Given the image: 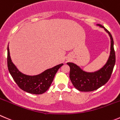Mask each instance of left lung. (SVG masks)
Wrapping results in <instances>:
<instances>
[{"label":"left lung","mask_w":120,"mask_h":120,"mask_svg":"<svg viewBox=\"0 0 120 120\" xmlns=\"http://www.w3.org/2000/svg\"><path fill=\"white\" fill-rule=\"evenodd\" d=\"M109 34L111 40L110 53L107 61L102 68L94 72H87L73 63H67L69 66L70 79L76 89L80 91H92L105 84L109 80L116 63L114 41L111 33L101 24H97Z\"/></svg>","instance_id":"left-lung-1"}]
</instances>
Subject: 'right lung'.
Returning <instances> with one entry per match:
<instances>
[{"label":"right lung","instance_id":"right-lung-1","mask_svg":"<svg viewBox=\"0 0 120 120\" xmlns=\"http://www.w3.org/2000/svg\"><path fill=\"white\" fill-rule=\"evenodd\" d=\"M63 65L60 64L49 68L41 74L29 75L20 71L13 63L10 56L9 45L8 47V67L10 75L17 86L23 91L33 94H41L49 88L58 70Z\"/></svg>","mask_w":120,"mask_h":120}]
</instances>
